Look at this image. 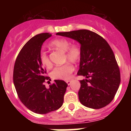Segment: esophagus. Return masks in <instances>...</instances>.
Segmentation results:
<instances>
[{
	"label": "esophagus",
	"mask_w": 131,
	"mask_h": 131,
	"mask_svg": "<svg viewBox=\"0 0 131 131\" xmlns=\"http://www.w3.org/2000/svg\"><path fill=\"white\" fill-rule=\"evenodd\" d=\"M71 80H69V81H67L66 83H67V84H68V85H69V84H71Z\"/></svg>",
	"instance_id": "1"
}]
</instances>
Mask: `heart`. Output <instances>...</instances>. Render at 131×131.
I'll list each match as a JSON object with an SVG mask.
<instances>
[{
  "label": "heart",
  "mask_w": 131,
  "mask_h": 131,
  "mask_svg": "<svg viewBox=\"0 0 131 131\" xmlns=\"http://www.w3.org/2000/svg\"><path fill=\"white\" fill-rule=\"evenodd\" d=\"M50 46L56 49L66 52V60H69L73 63L79 62L81 58V50L77 44L70 45L69 40L64 38L54 39L50 42ZM40 63L46 68H50L52 63L48 56L45 52L40 54ZM74 71V67L71 63H67L61 66L56 67L51 73L53 79L60 80H68Z\"/></svg>",
  "instance_id": "1"
}]
</instances>
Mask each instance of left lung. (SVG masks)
Wrapping results in <instances>:
<instances>
[{
    "instance_id": "obj_1",
    "label": "left lung",
    "mask_w": 131,
    "mask_h": 131,
    "mask_svg": "<svg viewBox=\"0 0 131 131\" xmlns=\"http://www.w3.org/2000/svg\"><path fill=\"white\" fill-rule=\"evenodd\" d=\"M77 40L81 45V58L77 75L81 80L78 92L80 102L92 109H100L113 100L121 82L119 68L107 41L86 29L57 33Z\"/></svg>"
}]
</instances>
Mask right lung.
<instances>
[{
	"instance_id": "1",
	"label": "right lung",
	"mask_w": 131,
	"mask_h": 131,
	"mask_svg": "<svg viewBox=\"0 0 131 131\" xmlns=\"http://www.w3.org/2000/svg\"><path fill=\"white\" fill-rule=\"evenodd\" d=\"M52 36L49 33L37 35L26 42L17 56L14 68L13 81L19 100L29 110L46 114L62 106L68 86L64 81L54 80L47 89L44 83L49 77L40 61L41 47Z\"/></svg>"
}]
</instances>
